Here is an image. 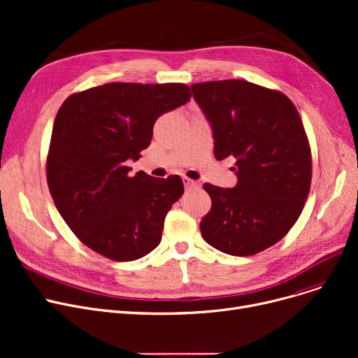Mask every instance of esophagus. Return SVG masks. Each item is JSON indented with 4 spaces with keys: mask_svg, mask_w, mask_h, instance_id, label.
<instances>
[{
    "mask_svg": "<svg viewBox=\"0 0 358 358\" xmlns=\"http://www.w3.org/2000/svg\"><path fill=\"white\" fill-rule=\"evenodd\" d=\"M182 182L185 185V189H199V187H200L199 181H194L189 177H182Z\"/></svg>",
    "mask_w": 358,
    "mask_h": 358,
    "instance_id": "34e87169",
    "label": "esophagus"
}]
</instances>
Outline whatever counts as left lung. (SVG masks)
<instances>
[{"mask_svg": "<svg viewBox=\"0 0 358 358\" xmlns=\"http://www.w3.org/2000/svg\"><path fill=\"white\" fill-rule=\"evenodd\" d=\"M210 122L215 157L235 158L234 189L204 182L212 208L203 239L235 257H250L285 238L310 190L312 152L303 122L281 91L243 80L192 85Z\"/></svg>", "mask_w": 358, "mask_h": 358, "instance_id": "1", "label": "left lung"}]
</instances>
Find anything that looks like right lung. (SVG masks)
Here are the masks:
<instances>
[{
    "mask_svg": "<svg viewBox=\"0 0 358 358\" xmlns=\"http://www.w3.org/2000/svg\"><path fill=\"white\" fill-rule=\"evenodd\" d=\"M181 83H110L73 92L55 117L46 180L56 209L84 245L113 261L155 250L182 196L180 176H129L157 119L190 100Z\"/></svg>",
    "mask_w": 358,
    "mask_h": 358,
    "instance_id": "1",
    "label": "right lung"
}]
</instances>
